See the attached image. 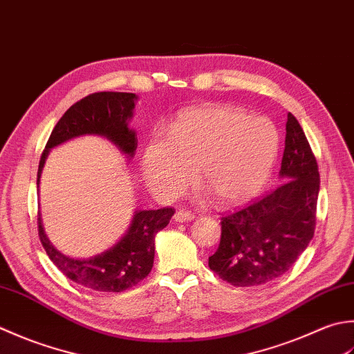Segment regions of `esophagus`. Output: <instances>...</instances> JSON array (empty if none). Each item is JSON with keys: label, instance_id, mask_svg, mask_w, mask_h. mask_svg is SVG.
<instances>
[{"label": "esophagus", "instance_id": "1", "mask_svg": "<svg viewBox=\"0 0 354 354\" xmlns=\"http://www.w3.org/2000/svg\"><path fill=\"white\" fill-rule=\"evenodd\" d=\"M196 218V215L191 214V212H186V211H177L174 215V220L177 223H186V221H192Z\"/></svg>", "mask_w": 354, "mask_h": 354}]
</instances>
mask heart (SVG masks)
<instances>
[{
  "label": "heart",
  "mask_w": 354,
  "mask_h": 354,
  "mask_svg": "<svg viewBox=\"0 0 354 354\" xmlns=\"http://www.w3.org/2000/svg\"><path fill=\"white\" fill-rule=\"evenodd\" d=\"M279 137L264 118L229 105L187 108L172 122L168 137H151L142 153L151 191L176 198L198 178L221 206L255 198L277 160Z\"/></svg>",
  "instance_id": "1"
}]
</instances>
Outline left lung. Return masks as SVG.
I'll use <instances>...</instances> for the list:
<instances>
[{
	"instance_id": "8db88e82",
	"label": "left lung",
	"mask_w": 354,
	"mask_h": 354,
	"mask_svg": "<svg viewBox=\"0 0 354 354\" xmlns=\"http://www.w3.org/2000/svg\"><path fill=\"white\" fill-rule=\"evenodd\" d=\"M281 185L257 203L221 218L212 272L235 287L268 284L292 269L315 234L319 171L307 137L287 114Z\"/></svg>"
}]
</instances>
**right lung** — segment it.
Masks as SVG:
<instances>
[{"label":"right lung","mask_w":354,"mask_h":354,"mask_svg":"<svg viewBox=\"0 0 354 354\" xmlns=\"http://www.w3.org/2000/svg\"><path fill=\"white\" fill-rule=\"evenodd\" d=\"M137 96L134 93H95L71 105L50 134L41 156L38 180L50 151L62 143L82 136H100L110 140L122 154L133 158L137 148V134L128 124L133 119ZM174 209L136 211L127 232L110 249L88 258H71L57 250L44 232L38 214L39 240L48 258L73 283L97 292H124L139 284L149 275L154 264L156 235L168 226Z\"/></svg>","instance_id":"add662e5"}]
</instances>
